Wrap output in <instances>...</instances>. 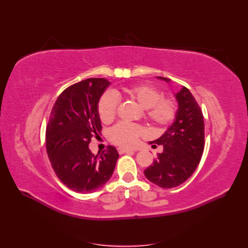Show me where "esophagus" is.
Here are the masks:
<instances>
[{"instance_id":"34e87169","label":"esophagus","mask_w":248,"mask_h":248,"mask_svg":"<svg viewBox=\"0 0 248 248\" xmlns=\"http://www.w3.org/2000/svg\"><path fill=\"white\" fill-rule=\"evenodd\" d=\"M118 151H119V153L123 154V153H127V152H133V151H136V150L125 148V147H120V148H118Z\"/></svg>"}]
</instances>
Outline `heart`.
<instances>
[{"label":"heart","mask_w":248,"mask_h":248,"mask_svg":"<svg viewBox=\"0 0 248 248\" xmlns=\"http://www.w3.org/2000/svg\"><path fill=\"white\" fill-rule=\"evenodd\" d=\"M126 96L145 109V117L155 126H167L176 116V103L170 98H162V93L147 85L125 88L123 93H106L98 103V114L103 122H110L116 116L118 97ZM141 128L137 125L119 123L108 131V139L120 146L129 147L138 141Z\"/></svg>","instance_id":"obj_1"}]
</instances>
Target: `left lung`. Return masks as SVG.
I'll use <instances>...</instances> for the list:
<instances>
[{
    "mask_svg": "<svg viewBox=\"0 0 248 248\" xmlns=\"http://www.w3.org/2000/svg\"><path fill=\"white\" fill-rule=\"evenodd\" d=\"M157 78L170 82L167 78ZM175 98L178 109L174 122L159 139L149 141L153 147L162 146L163 151L144 170L149 181L161 188L184 183L198 168L204 152V117L198 102L185 87L175 94Z\"/></svg>",
    "mask_w": 248,
    "mask_h": 248,
    "instance_id": "1",
    "label": "left lung"
}]
</instances>
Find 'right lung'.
Listing matches in <instances>:
<instances>
[{
  "instance_id": "1",
  "label": "right lung",
  "mask_w": 248,
  "mask_h": 248,
  "mask_svg": "<svg viewBox=\"0 0 248 248\" xmlns=\"http://www.w3.org/2000/svg\"><path fill=\"white\" fill-rule=\"evenodd\" d=\"M110 82L88 78L60 94L46 127V151L57 177L68 188L80 193L94 192L106 184L119 158L108 146L94 155L90 140L101 130L98 103Z\"/></svg>"
}]
</instances>
